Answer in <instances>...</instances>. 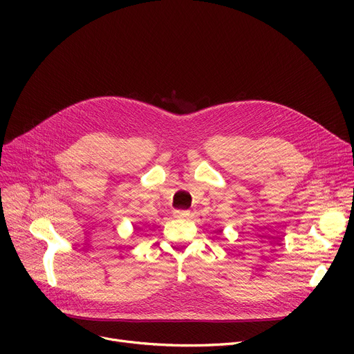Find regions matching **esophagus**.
Returning a JSON list of instances; mask_svg holds the SVG:
<instances>
[{"label":"esophagus","mask_w":354,"mask_h":354,"mask_svg":"<svg viewBox=\"0 0 354 354\" xmlns=\"http://www.w3.org/2000/svg\"><path fill=\"white\" fill-rule=\"evenodd\" d=\"M189 215V211H182V209H176L175 212H174V216L175 218H178V219H183V218H187Z\"/></svg>","instance_id":"34e87169"}]
</instances>
